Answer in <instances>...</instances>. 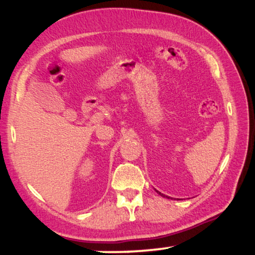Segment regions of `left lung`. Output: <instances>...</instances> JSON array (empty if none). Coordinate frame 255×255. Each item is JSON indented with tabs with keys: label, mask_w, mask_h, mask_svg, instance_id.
Returning a JSON list of instances; mask_svg holds the SVG:
<instances>
[{
	"label": "left lung",
	"mask_w": 255,
	"mask_h": 255,
	"mask_svg": "<svg viewBox=\"0 0 255 255\" xmlns=\"http://www.w3.org/2000/svg\"><path fill=\"white\" fill-rule=\"evenodd\" d=\"M158 193H159V191H158ZM159 194H160V195H161V196H162V197H167V198H169L168 196H165V195H163V194H161V193H159Z\"/></svg>",
	"instance_id": "left-lung-1"
}]
</instances>
